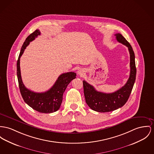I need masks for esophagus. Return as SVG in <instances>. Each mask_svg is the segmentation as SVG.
<instances>
[{
    "label": "esophagus",
    "mask_w": 154,
    "mask_h": 154,
    "mask_svg": "<svg viewBox=\"0 0 154 154\" xmlns=\"http://www.w3.org/2000/svg\"><path fill=\"white\" fill-rule=\"evenodd\" d=\"M84 73H85L84 71H83V70H82V69H80L79 71H78V74H79V75H81V76L83 75Z\"/></svg>",
    "instance_id": "1"
}]
</instances>
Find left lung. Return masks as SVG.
Returning <instances> with one entry per match:
<instances>
[{"mask_svg": "<svg viewBox=\"0 0 154 154\" xmlns=\"http://www.w3.org/2000/svg\"><path fill=\"white\" fill-rule=\"evenodd\" d=\"M115 35L117 41L128 47L130 52V73L127 83L118 91L111 93H106L97 91L92 85L83 81L86 103L93 110L101 113L112 112L125 104L131 93L136 78L135 54L132 47L121 34L117 33Z\"/></svg>", "mask_w": 154, "mask_h": 154, "instance_id": "1", "label": "left lung"}]
</instances>
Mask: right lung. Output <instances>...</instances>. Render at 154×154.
I'll return each mask as SVG.
<instances>
[{
	"instance_id": "obj_1",
	"label": "right lung",
	"mask_w": 154,
	"mask_h": 154,
	"mask_svg": "<svg viewBox=\"0 0 154 154\" xmlns=\"http://www.w3.org/2000/svg\"><path fill=\"white\" fill-rule=\"evenodd\" d=\"M38 35H40V31L36 30L27 37L23 43L17 62V75L20 91L24 101L34 110L40 113H51L60 109L63 94L68 84L76 78V73L73 72L62 73L58 78L51 88L45 92H34L25 87L21 76L20 58L26 47Z\"/></svg>"
}]
</instances>
